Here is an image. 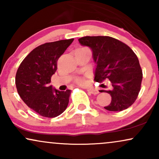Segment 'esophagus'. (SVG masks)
I'll use <instances>...</instances> for the list:
<instances>
[{
    "instance_id": "34e87169",
    "label": "esophagus",
    "mask_w": 159,
    "mask_h": 159,
    "mask_svg": "<svg viewBox=\"0 0 159 159\" xmlns=\"http://www.w3.org/2000/svg\"><path fill=\"white\" fill-rule=\"evenodd\" d=\"M88 93H90L91 94H97L98 93V91L95 88H87L86 89Z\"/></svg>"
}]
</instances>
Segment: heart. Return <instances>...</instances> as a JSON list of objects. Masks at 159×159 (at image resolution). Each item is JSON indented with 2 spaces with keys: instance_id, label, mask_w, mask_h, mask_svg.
Here are the masks:
<instances>
[{
  "instance_id": "obj_1",
  "label": "heart",
  "mask_w": 159,
  "mask_h": 159,
  "mask_svg": "<svg viewBox=\"0 0 159 159\" xmlns=\"http://www.w3.org/2000/svg\"><path fill=\"white\" fill-rule=\"evenodd\" d=\"M77 82L78 84H82L84 83V80L82 79V78H78Z\"/></svg>"
}]
</instances>
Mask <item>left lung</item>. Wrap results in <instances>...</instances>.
<instances>
[{"instance_id":"left-lung-1","label":"left lung","mask_w":159,"mask_h":159,"mask_svg":"<svg viewBox=\"0 0 159 159\" xmlns=\"http://www.w3.org/2000/svg\"><path fill=\"white\" fill-rule=\"evenodd\" d=\"M78 41L92 50L96 65L95 81L108 79L111 82L110 90L103 91L111 95V102L104 108L121 111L130 107L138 97L143 78L139 61L134 52L125 43L110 36H84Z\"/></svg>"}]
</instances>
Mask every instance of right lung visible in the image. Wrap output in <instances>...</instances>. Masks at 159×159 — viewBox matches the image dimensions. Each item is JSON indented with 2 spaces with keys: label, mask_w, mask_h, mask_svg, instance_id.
I'll use <instances>...</instances> for the list:
<instances>
[{
  "label": "right lung",
  "mask_w": 159,
  "mask_h": 159,
  "mask_svg": "<svg viewBox=\"0 0 159 159\" xmlns=\"http://www.w3.org/2000/svg\"><path fill=\"white\" fill-rule=\"evenodd\" d=\"M73 40H59L36 47L23 60L16 72V85L20 97L45 117L59 116L68 106L72 91H60L49 84L57 69L58 58Z\"/></svg>",
  "instance_id": "add662e5"
}]
</instances>
